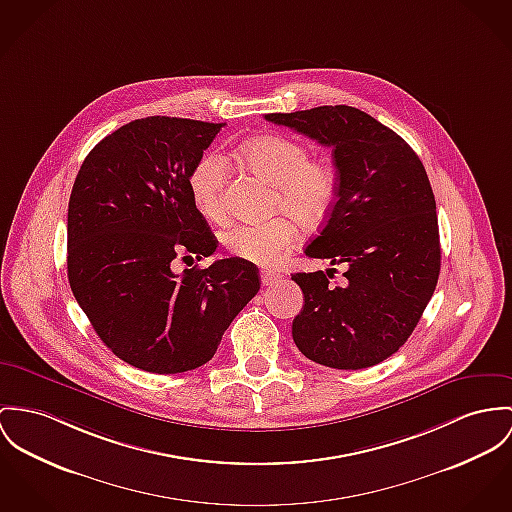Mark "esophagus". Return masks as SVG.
<instances>
[{"mask_svg":"<svg viewBox=\"0 0 512 512\" xmlns=\"http://www.w3.org/2000/svg\"><path fill=\"white\" fill-rule=\"evenodd\" d=\"M278 278H280V275H278L276 271H269V269H263V271H261V282H263V286H273Z\"/></svg>","mask_w":512,"mask_h":512,"instance_id":"34e87169","label":"esophagus"}]
</instances>
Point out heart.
<instances>
[{"instance_id":"obj_1","label":"heart","mask_w":512,"mask_h":512,"mask_svg":"<svg viewBox=\"0 0 512 512\" xmlns=\"http://www.w3.org/2000/svg\"><path fill=\"white\" fill-rule=\"evenodd\" d=\"M245 165L275 187L273 210L284 212L259 224H239L224 237L226 249L243 261L271 267L296 243L298 223L319 224L337 198V173L325 159H310L306 144L288 136H261L239 148ZM228 161L216 152L198 158L189 189L198 210L210 220L224 218Z\"/></svg>"}]
</instances>
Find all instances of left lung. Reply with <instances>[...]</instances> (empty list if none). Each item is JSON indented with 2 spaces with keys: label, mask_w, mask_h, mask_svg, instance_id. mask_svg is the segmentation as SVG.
Returning a JSON list of instances; mask_svg holds the SVG:
<instances>
[{
  "label": "left lung",
  "mask_w": 512,
  "mask_h": 512,
  "mask_svg": "<svg viewBox=\"0 0 512 512\" xmlns=\"http://www.w3.org/2000/svg\"><path fill=\"white\" fill-rule=\"evenodd\" d=\"M265 118L329 146L337 169V200L306 255L347 265L345 282H329L335 269L292 275L304 292L294 343L329 368L374 366L409 339L436 288L440 239L427 171L401 136L354 107Z\"/></svg>",
  "instance_id": "1"
}]
</instances>
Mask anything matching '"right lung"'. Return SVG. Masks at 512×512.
<instances>
[{"label": "right lung", "mask_w": 512, "mask_h": 512, "mask_svg": "<svg viewBox=\"0 0 512 512\" xmlns=\"http://www.w3.org/2000/svg\"><path fill=\"white\" fill-rule=\"evenodd\" d=\"M224 124L132 120L83 159L68 204V280L99 339L154 374L195 370L259 292V269L239 257L171 271L179 253L216 251L189 189L198 158Z\"/></svg>", "instance_id": "1"}]
</instances>
